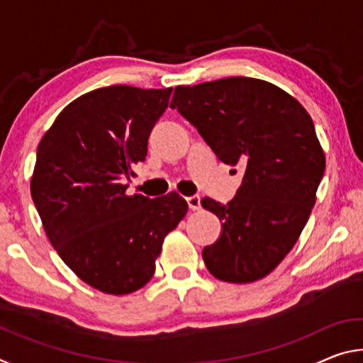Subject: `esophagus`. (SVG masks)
<instances>
[{
	"label": "esophagus",
	"mask_w": 363,
	"mask_h": 363,
	"mask_svg": "<svg viewBox=\"0 0 363 363\" xmlns=\"http://www.w3.org/2000/svg\"><path fill=\"white\" fill-rule=\"evenodd\" d=\"M201 199H200V195H192V196H187V205H189V208L192 211H196V210H200L201 208Z\"/></svg>",
	"instance_id": "obj_1"
}]
</instances>
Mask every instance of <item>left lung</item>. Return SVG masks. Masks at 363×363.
Listing matches in <instances>:
<instances>
[{
	"label": "left lung",
	"mask_w": 363,
	"mask_h": 363,
	"mask_svg": "<svg viewBox=\"0 0 363 363\" xmlns=\"http://www.w3.org/2000/svg\"><path fill=\"white\" fill-rule=\"evenodd\" d=\"M169 107L220 162L245 168L229 203L201 200L223 220L220 237L201 253L208 270L229 284L266 277L298 242L323 177L311 115L279 86L248 77L176 86Z\"/></svg>",
	"instance_id": "obj_1"
}]
</instances>
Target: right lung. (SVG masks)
Masks as SVG:
<instances>
[{
    "mask_svg": "<svg viewBox=\"0 0 363 363\" xmlns=\"http://www.w3.org/2000/svg\"><path fill=\"white\" fill-rule=\"evenodd\" d=\"M173 88L116 84L86 93L40 140L30 182L49 242L84 284L108 294L143 288L164 237L187 213L171 192L128 195L125 177L147 157V140Z\"/></svg>",
    "mask_w": 363,
    "mask_h": 363,
    "instance_id": "add662e5",
    "label": "right lung"
}]
</instances>
